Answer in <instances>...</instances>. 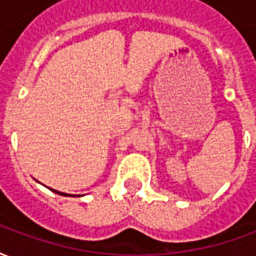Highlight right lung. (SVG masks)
<instances>
[{"mask_svg": "<svg viewBox=\"0 0 256 256\" xmlns=\"http://www.w3.org/2000/svg\"><path fill=\"white\" fill-rule=\"evenodd\" d=\"M52 192L58 193V194H62V196H74V194H70V193H63V192H58V190H54V189H50Z\"/></svg>", "mask_w": 256, "mask_h": 256, "instance_id": "add662e5", "label": "right lung"}]
</instances>
